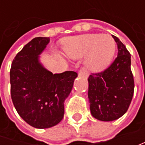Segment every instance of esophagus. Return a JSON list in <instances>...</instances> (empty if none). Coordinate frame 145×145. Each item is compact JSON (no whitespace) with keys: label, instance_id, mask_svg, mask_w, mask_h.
I'll return each mask as SVG.
<instances>
[{"label":"esophagus","instance_id":"1","mask_svg":"<svg viewBox=\"0 0 145 145\" xmlns=\"http://www.w3.org/2000/svg\"><path fill=\"white\" fill-rule=\"evenodd\" d=\"M79 76H84V77H88L89 76V73L87 72L86 70L81 69L79 71Z\"/></svg>","mask_w":145,"mask_h":145}]
</instances>
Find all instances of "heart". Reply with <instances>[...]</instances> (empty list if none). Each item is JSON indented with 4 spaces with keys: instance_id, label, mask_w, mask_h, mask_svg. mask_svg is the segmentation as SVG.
<instances>
[{
    "instance_id": "obj_1",
    "label": "heart",
    "mask_w": 145,
    "mask_h": 145,
    "mask_svg": "<svg viewBox=\"0 0 145 145\" xmlns=\"http://www.w3.org/2000/svg\"><path fill=\"white\" fill-rule=\"evenodd\" d=\"M116 42L110 35L90 34L70 38L64 45V54L71 59L85 56L84 64L92 71H100L111 62Z\"/></svg>"
}]
</instances>
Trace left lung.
Wrapping results in <instances>:
<instances>
[{
	"label": "left lung",
	"instance_id": "left-lung-1",
	"mask_svg": "<svg viewBox=\"0 0 145 145\" xmlns=\"http://www.w3.org/2000/svg\"><path fill=\"white\" fill-rule=\"evenodd\" d=\"M118 46V56L108 69L88 78L90 113L95 119L109 122L123 116L134 93L131 55L123 43L112 35Z\"/></svg>",
	"mask_w": 145,
	"mask_h": 145
}]
</instances>
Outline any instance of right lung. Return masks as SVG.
Here are the masks:
<instances>
[{
    "label": "right lung",
    "instance_id": "1",
    "mask_svg": "<svg viewBox=\"0 0 145 145\" xmlns=\"http://www.w3.org/2000/svg\"><path fill=\"white\" fill-rule=\"evenodd\" d=\"M49 42L47 37L33 39L17 54L10 69L14 107L22 120L39 129L52 127L63 120L64 101L77 76L73 71L53 74L43 67L39 56Z\"/></svg>",
    "mask_w": 145,
    "mask_h": 145
}]
</instances>
